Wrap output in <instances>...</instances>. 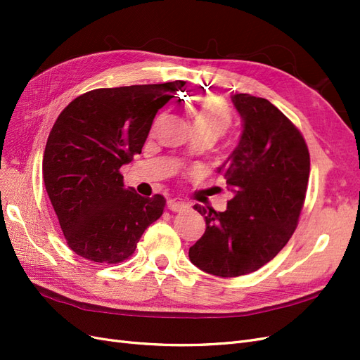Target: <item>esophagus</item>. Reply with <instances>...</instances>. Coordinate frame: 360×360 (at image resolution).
Returning a JSON list of instances; mask_svg holds the SVG:
<instances>
[{
	"label": "esophagus",
	"instance_id": "esophagus-1",
	"mask_svg": "<svg viewBox=\"0 0 360 360\" xmlns=\"http://www.w3.org/2000/svg\"><path fill=\"white\" fill-rule=\"evenodd\" d=\"M167 207L171 212H183V210L188 209V204L183 202L179 198H171V200L167 201Z\"/></svg>",
	"mask_w": 360,
	"mask_h": 360
}]
</instances>
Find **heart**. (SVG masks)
<instances>
[{
    "label": "heart",
    "mask_w": 360,
    "mask_h": 360,
    "mask_svg": "<svg viewBox=\"0 0 360 360\" xmlns=\"http://www.w3.org/2000/svg\"><path fill=\"white\" fill-rule=\"evenodd\" d=\"M193 122L197 132L210 134L219 138L228 132L233 124L230 108L216 97H202L193 108Z\"/></svg>",
    "instance_id": "obj_1"
}]
</instances>
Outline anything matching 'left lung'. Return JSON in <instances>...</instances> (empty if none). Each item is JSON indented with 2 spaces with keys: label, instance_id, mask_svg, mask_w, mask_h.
Here are the masks:
<instances>
[{
  "label": "left lung",
  "instance_id": "8db88e82",
  "mask_svg": "<svg viewBox=\"0 0 360 360\" xmlns=\"http://www.w3.org/2000/svg\"><path fill=\"white\" fill-rule=\"evenodd\" d=\"M242 135L217 168L233 192L225 212L195 204L205 231L189 248L205 274L234 278L274 259L297 226L309 179L307 143L290 120L263 97L233 94Z\"/></svg>",
  "mask_w": 360,
  "mask_h": 360
}]
</instances>
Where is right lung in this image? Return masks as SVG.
Here are the masks:
<instances>
[{
  "label": "right lung",
  "mask_w": 360,
  "mask_h": 360,
  "mask_svg": "<svg viewBox=\"0 0 360 360\" xmlns=\"http://www.w3.org/2000/svg\"><path fill=\"white\" fill-rule=\"evenodd\" d=\"M184 84L91 90L58 115L43 155V181L75 254L122 263L162 216L165 198L126 188L120 168L141 153L158 111Z\"/></svg>",
  "instance_id": "obj_1"
}]
</instances>
